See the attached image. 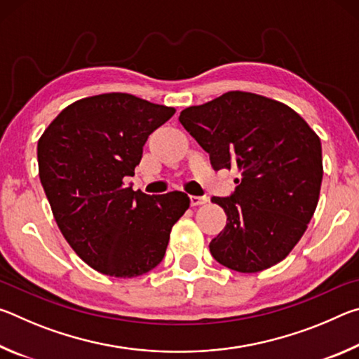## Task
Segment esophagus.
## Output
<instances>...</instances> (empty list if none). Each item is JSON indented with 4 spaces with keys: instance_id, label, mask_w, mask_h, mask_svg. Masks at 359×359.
I'll return each instance as SVG.
<instances>
[{
    "instance_id": "esophagus-1",
    "label": "esophagus",
    "mask_w": 359,
    "mask_h": 359,
    "mask_svg": "<svg viewBox=\"0 0 359 359\" xmlns=\"http://www.w3.org/2000/svg\"><path fill=\"white\" fill-rule=\"evenodd\" d=\"M208 203V196H190L191 205H201Z\"/></svg>"
}]
</instances>
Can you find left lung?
<instances>
[{"instance_id": "1", "label": "left lung", "mask_w": 359, "mask_h": 359, "mask_svg": "<svg viewBox=\"0 0 359 359\" xmlns=\"http://www.w3.org/2000/svg\"><path fill=\"white\" fill-rule=\"evenodd\" d=\"M179 120L208 151L215 171L236 166L241 172L231 196L212 198L228 217L210 241L212 257L245 274L280 263L317 209L323 179L320 137L287 104L248 92L187 107Z\"/></svg>"}]
</instances>
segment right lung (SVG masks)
Listing matches in <instances>:
<instances>
[{
	"label": "right lung",
	"mask_w": 359,
	"mask_h": 359,
	"mask_svg": "<svg viewBox=\"0 0 359 359\" xmlns=\"http://www.w3.org/2000/svg\"><path fill=\"white\" fill-rule=\"evenodd\" d=\"M174 112L135 95H96L63 109L38 141L39 179L58 228L101 274L131 278L154 269L190 208L182 191L150 196L123 184Z\"/></svg>",
	"instance_id": "right-lung-1"
}]
</instances>
